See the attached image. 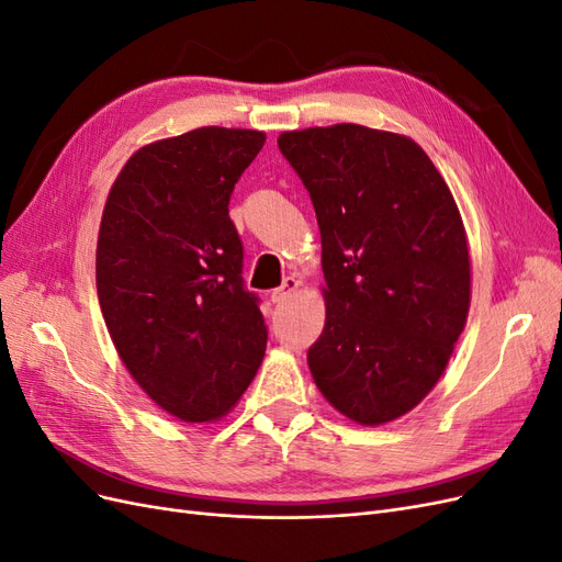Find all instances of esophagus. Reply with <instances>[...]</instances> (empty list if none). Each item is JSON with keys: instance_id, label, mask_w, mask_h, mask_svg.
I'll use <instances>...</instances> for the list:
<instances>
[{"instance_id": "1", "label": "esophagus", "mask_w": 562, "mask_h": 562, "mask_svg": "<svg viewBox=\"0 0 562 562\" xmlns=\"http://www.w3.org/2000/svg\"><path fill=\"white\" fill-rule=\"evenodd\" d=\"M297 288H300V281H297L295 277H285L283 283H281V288H277V291L271 293V302L281 304V302H285V300H291V297L295 295Z\"/></svg>"}]
</instances>
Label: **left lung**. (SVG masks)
<instances>
[{
  "instance_id": "obj_1",
  "label": "left lung",
  "mask_w": 562,
  "mask_h": 562,
  "mask_svg": "<svg viewBox=\"0 0 562 562\" xmlns=\"http://www.w3.org/2000/svg\"><path fill=\"white\" fill-rule=\"evenodd\" d=\"M321 229L326 326L307 363L356 424L411 413L443 375L471 304V260L450 187L413 138L359 124L279 135Z\"/></svg>"
}]
</instances>
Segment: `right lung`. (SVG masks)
<instances>
[{
    "label": "right lung",
    "mask_w": 562,
    "mask_h": 562,
    "mask_svg": "<svg viewBox=\"0 0 562 562\" xmlns=\"http://www.w3.org/2000/svg\"><path fill=\"white\" fill-rule=\"evenodd\" d=\"M262 145V131L223 126L149 143L100 220L95 288L119 359L182 422L225 417L265 359L267 326L227 209Z\"/></svg>",
    "instance_id": "add662e5"
}]
</instances>
